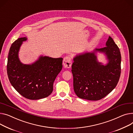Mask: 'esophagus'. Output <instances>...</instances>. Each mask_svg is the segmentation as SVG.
I'll use <instances>...</instances> for the list:
<instances>
[{
  "label": "esophagus",
  "instance_id": "obj_1",
  "mask_svg": "<svg viewBox=\"0 0 133 133\" xmlns=\"http://www.w3.org/2000/svg\"><path fill=\"white\" fill-rule=\"evenodd\" d=\"M72 61L70 57L67 56L64 58L63 65L65 68H70L72 66Z\"/></svg>",
  "mask_w": 133,
  "mask_h": 133
}]
</instances>
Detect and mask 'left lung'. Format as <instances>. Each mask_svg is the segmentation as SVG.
I'll return each mask as SVG.
<instances>
[{
    "instance_id": "1",
    "label": "left lung",
    "mask_w": 133,
    "mask_h": 133,
    "mask_svg": "<svg viewBox=\"0 0 133 133\" xmlns=\"http://www.w3.org/2000/svg\"><path fill=\"white\" fill-rule=\"evenodd\" d=\"M97 52L108 60L104 65L97 59ZM121 54L119 48L109 36L106 47L77 55L73 58L72 72L74 90L79 98L98 101L117 86L121 73Z\"/></svg>"
}]
</instances>
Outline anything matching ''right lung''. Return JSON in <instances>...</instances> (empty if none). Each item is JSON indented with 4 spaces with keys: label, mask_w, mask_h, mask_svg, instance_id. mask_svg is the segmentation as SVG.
<instances>
[{
    "label": "right lung",
    "mask_w": 133,
    "mask_h": 133,
    "mask_svg": "<svg viewBox=\"0 0 133 133\" xmlns=\"http://www.w3.org/2000/svg\"><path fill=\"white\" fill-rule=\"evenodd\" d=\"M27 38L16 39L8 53L7 72L12 85L25 98L37 100L48 97L53 91V84L63 67V58L41 56L31 64L22 63L19 52Z\"/></svg>",
    "instance_id": "obj_1"
}]
</instances>
